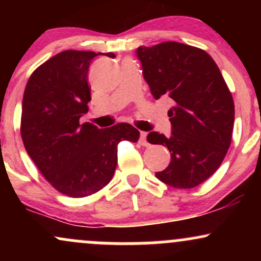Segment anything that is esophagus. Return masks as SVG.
I'll list each match as a JSON object with an SVG mask.
<instances>
[{"instance_id":"34e87169","label":"esophagus","mask_w":261,"mask_h":261,"mask_svg":"<svg viewBox=\"0 0 261 261\" xmlns=\"http://www.w3.org/2000/svg\"><path fill=\"white\" fill-rule=\"evenodd\" d=\"M146 137H147V133H145V131H141V133H140V143L142 146H147L148 145Z\"/></svg>"}]
</instances>
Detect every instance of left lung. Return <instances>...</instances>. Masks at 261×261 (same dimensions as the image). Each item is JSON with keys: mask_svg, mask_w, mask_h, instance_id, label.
Instances as JSON below:
<instances>
[{"mask_svg": "<svg viewBox=\"0 0 261 261\" xmlns=\"http://www.w3.org/2000/svg\"><path fill=\"white\" fill-rule=\"evenodd\" d=\"M136 55L154 99L167 95L174 101L168 112L170 136L147 135L149 143L170 152L169 166L155 176L173 188L197 187L216 172L229 148L232 94L216 62L199 47L166 41L137 47Z\"/></svg>", "mask_w": 261, "mask_h": 261, "instance_id": "left-lung-1", "label": "left lung"}]
</instances>
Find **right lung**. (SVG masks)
Instances as JSON below:
<instances>
[{
  "instance_id": "obj_1",
  "label": "right lung",
  "mask_w": 261,
  "mask_h": 261,
  "mask_svg": "<svg viewBox=\"0 0 261 261\" xmlns=\"http://www.w3.org/2000/svg\"><path fill=\"white\" fill-rule=\"evenodd\" d=\"M98 55L66 50L53 56L32 73L23 95L20 135L27 152L45 179L71 197L106 187L115 173L119 142L140 137L127 122L108 128L80 124L91 100L89 65Z\"/></svg>"
}]
</instances>
